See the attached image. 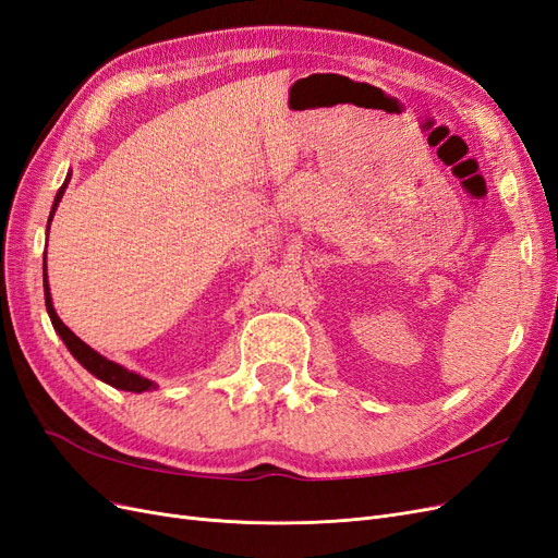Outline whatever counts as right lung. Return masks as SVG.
I'll return each instance as SVG.
<instances>
[{
	"instance_id": "right-lung-1",
	"label": "right lung",
	"mask_w": 558,
	"mask_h": 558,
	"mask_svg": "<svg viewBox=\"0 0 558 558\" xmlns=\"http://www.w3.org/2000/svg\"><path fill=\"white\" fill-rule=\"evenodd\" d=\"M70 179H72V174L66 177V181L62 183V189H60L58 195H56L53 209H50V216H48V226H50V221H53L56 207H58V202L62 199V193H64V189H66V183H70ZM44 267H46V260H44ZM44 295H46V310H48V316H50V324H53L56 332L62 337V342L66 344V349L72 351V356H74L83 367H86L88 373H93L97 379H102V381H107V384H111V386H116V388H123V391L144 393V391H150V388H156V384L150 381V379H144V377H140V375L128 373L125 367H121V365L113 363V361H107L105 356H99V353H97L95 349H90L86 342H81L78 337L62 324L60 316H58L56 310H53V300H50L46 269H44Z\"/></svg>"
}]
</instances>
